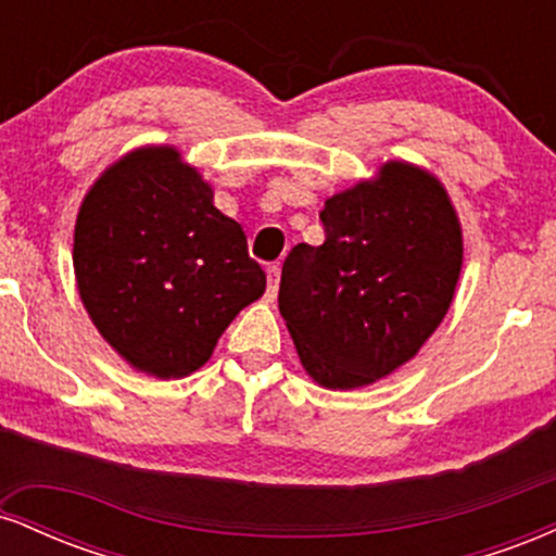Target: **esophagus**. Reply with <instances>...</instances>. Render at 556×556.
Segmentation results:
<instances>
[{"mask_svg": "<svg viewBox=\"0 0 556 556\" xmlns=\"http://www.w3.org/2000/svg\"><path fill=\"white\" fill-rule=\"evenodd\" d=\"M266 274H269V287H266V300L269 303H274L277 300V290H279V274H282V269H279V264H274L266 269Z\"/></svg>", "mask_w": 556, "mask_h": 556, "instance_id": "34e87169", "label": "esophagus"}]
</instances>
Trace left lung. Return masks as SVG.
I'll return each mask as SVG.
<instances>
[{"instance_id": "obj_1", "label": "left lung", "mask_w": 556, "mask_h": 556, "mask_svg": "<svg viewBox=\"0 0 556 556\" xmlns=\"http://www.w3.org/2000/svg\"><path fill=\"white\" fill-rule=\"evenodd\" d=\"M327 240L290 251L282 314L305 374L361 389L418 355L444 321L463 271V227L429 169L392 159L324 201Z\"/></svg>"}]
</instances>
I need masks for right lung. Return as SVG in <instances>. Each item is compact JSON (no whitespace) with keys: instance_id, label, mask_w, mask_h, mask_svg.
<instances>
[{"instance_id":"obj_1","label":"right lung","mask_w":556,"mask_h":556,"mask_svg":"<svg viewBox=\"0 0 556 556\" xmlns=\"http://www.w3.org/2000/svg\"><path fill=\"white\" fill-rule=\"evenodd\" d=\"M73 269L88 318L127 366L182 379L266 290L242 227L175 146H140L99 175L75 219Z\"/></svg>"}]
</instances>
